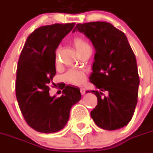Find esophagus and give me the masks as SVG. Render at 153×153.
<instances>
[{
    "label": "esophagus",
    "mask_w": 153,
    "mask_h": 153,
    "mask_svg": "<svg viewBox=\"0 0 153 153\" xmlns=\"http://www.w3.org/2000/svg\"><path fill=\"white\" fill-rule=\"evenodd\" d=\"M80 93H81V94H83V95L85 94L86 89L84 88V87H81V88H80Z\"/></svg>",
    "instance_id": "obj_1"
}]
</instances>
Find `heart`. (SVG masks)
I'll use <instances>...</instances> for the list:
<instances>
[{
  "label": "heart",
  "mask_w": 153,
  "mask_h": 153,
  "mask_svg": "<svg viewBox=\"0 0 153 153\" xmlns=\"http://www.w3.org/2000/svg\"><path fill=\"white\" fill-rule=\"evenodd\" d=\"M74 45L76 52L79 55H82L85 53L86 51L91 49L90 45L81 38H75L74 40ZM65 78L70 83L80 84L85 79V74L81 70H71L67 72V74L65 75Z\"/></svg>",
  "instance_id": "heart-1"
}]
</instances>
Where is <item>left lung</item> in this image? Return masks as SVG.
<instances>
[{
  "label": "left lung",
  "instance_id": "1",
  "mask_svg": "<svg viewBox=\"0 0 153 153\" xmlns=\"http://www.w3.org/2000/svg\"><path fill=\"white\" fill-rule=\"evenodd\" d=\"M75 32L89 39L96 52L90 76L96 90L86 91L97 97L91 117L104 130L123 128L134 114L139 86L136 59L127 37L104 22L77 24L73 30ZM104 91L108 95L102 97Z\"/></svg>",
  "mask_w": 153,
  "mask_h": 153
}]
</instances>
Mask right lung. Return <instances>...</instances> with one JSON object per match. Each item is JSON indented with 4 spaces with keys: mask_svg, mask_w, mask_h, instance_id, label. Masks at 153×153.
Listing matches in <instances>:
<instances>
[{
    "mask_svg": "<svg viewBox=\"0 0 153 153\" xmlns=\"http://www.w3.org/2000/svg\"><path fill=\"white\" fill-rule=\"evenodd\" d=\"M75 23L42 26L28 36L17 67L16 97L26 122L39 132L55 133L67 123L72 106L81 99L79 88L67 85L60 97L49 95L56 75V50Z\"/></svg>",
    "mask_w": 153,
    "mask_h": 153,
    "instance_id": "right-lung-1",
    "label": "right lung"
}]
</instances>
